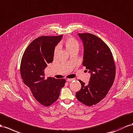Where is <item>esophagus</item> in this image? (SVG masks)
I'll return each instance as SVG.
<instances>
[{
  "instance_id": "esophagus-1",
  "label": "esophagus",
  "mask_w": 133,
  "mask_h": 133,
  "mask_svg": "<svg viewBox=\"0 0 133 133\" xmlns=\"http://www.w3.org/2000/svg\"><path fill=\"white\" fill-rule=\"evenodd\" d=\"M74 79H67V80H66V81H73Z\"/></svg>"
}]
</instances>
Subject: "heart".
I'll use <instances>...</instances> for the list:
<instances>
[{
  "label": "heart",
  "mask_w": 133,
  "mask_h": 133,
  "mask_svg": "<svg viewBox=\"0 0 133 133\" xmlns=\"http://www.w3.org/2000/svg\"><path fill=\"white\" fill-rule=\"evenodd\" d=\"M64 45L66 46V48L69 51L70 53L72 52L74 50H79L80 48V44L74 38V37H70L67 38L64 41ZM59 50V46H57L56 47L55 50H54V54H56L58 51Z\"/></svg>",
  "instance_id": "b5f03b06"
}]
</instances>
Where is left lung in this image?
Returning a JSON list of instances; mask_svg holds the SVG:
<instances>
[{
    "label": "left lung",
    "mask_w": 133,
    "mask_h": 133,
    "mask_svg": "<svg viewBox=\"0 0 133 133\" xmlns=\"http://www.w3.org/2000/svg\"><path fill=\"white\" fill-rule=\"evenodd\" d=\"M78 35L84 44L83 65L91 76L87 85L79 80L81 88L76 97L84 104L91 106L103 99L113 85L115 63L110 48L99 37L90 33Z\"/></svg>",
    "instance_id": "obj_1"
}]
</instances>
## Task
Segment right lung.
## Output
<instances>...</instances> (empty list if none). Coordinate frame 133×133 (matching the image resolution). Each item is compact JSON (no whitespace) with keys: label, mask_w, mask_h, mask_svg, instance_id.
Returning a JSON list of instances; mask_svg holds the SVG:
<instances>
[{"label":"right lung","mask_w":133,"mask_h":133,"mask_svg":"<svg viewBox=\"0 0 133 133\" xmlns=\"http://www.w3.org/2000/svg\"><path fill=\"white\" fill-rule=\"evenodd\" d=\"M59 36H42L34 40L23 53L20 66L23 82L34 98L45 107L58 99L66 80L45 77L44 70L53 62L55 46L62 39Z\"/></svg>","instance_id":"1"}]
</instances>
